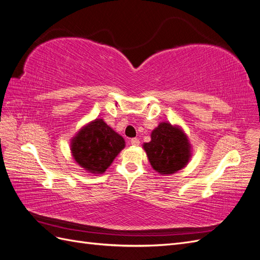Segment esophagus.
Segmentation results:
<instances>
[{"label":"esophagus","instance_id":"obj_1","mask_svg":"<svg viewBox=\"0 0 260 260\" xmlns=\"http://www.w3.org/2000/svg\"><path fill=\"white\" fill-rule=\"evenodd\" d=\"M130 142H131V144H132V145H136V146H138V145L140 144V140H139L138 138H133V139H131Z\"/></svg>","mask_w":260,"mask_h":260}]
</instances>
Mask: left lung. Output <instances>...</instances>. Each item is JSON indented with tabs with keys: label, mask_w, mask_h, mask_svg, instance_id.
Here are the masks:
<instances>
[{
	"label": "left lung",
	"mask_w": 260,
	"mask_h": 260,
	"mask_svg": "<svg viewBox=\"0 0 260 260\" xmlns=\"http://www.w3.org/2000/svg\"><path fill=\"white\" fill-rule=\"evenodd\" d=\"M154 170L172 175L184 168L191 158V144L179 125L160 122L151 133V142L143 144Z\"/></svg>",
	"instance_id": "obj_1"
}]
</instances>
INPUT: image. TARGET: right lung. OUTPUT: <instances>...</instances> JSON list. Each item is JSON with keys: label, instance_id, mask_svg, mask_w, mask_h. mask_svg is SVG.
<instances>
[{"label": "right lung", "instance_id": "right-lung-1", "mask_svg": "<svg viewBox=\"0 0 260 260\" xmlns=\"http://www.w3.org/2000/svg\"><path fill=\"white\" fill-rule=\"evenodd\" d=\"M124 145L121 136L103 119H95L78 131L70 149L79 166L91 174H104Z\"/></svg>", "mask_w": 260, "mask_h": 260}]
</instances>
